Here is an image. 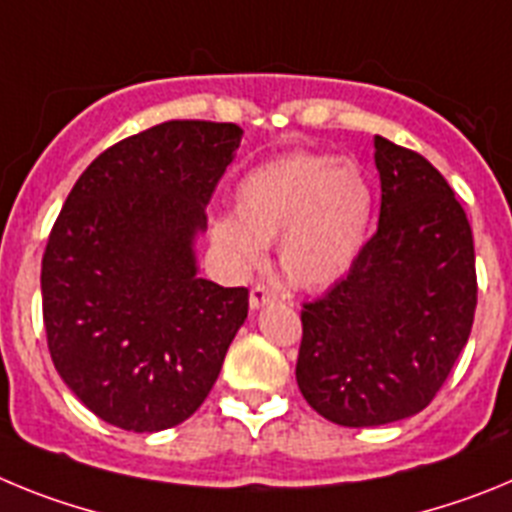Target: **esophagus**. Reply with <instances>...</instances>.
<instances>
[{
	"label": "esophagus",
	"instance_id": "obj_1",
	"mask_svg": "<svg viewBox=\"0 0 512 512\" xmlns=\"http://www.w3.org/2000/svg\"><path fill=\"white\" fill-rule=\"evenodd\" d=\"M271 302H277V295L274 292H269L266 287H253L251 295H248V305H251V310H261V307L271 305Z\"/></svg>",
	"mask_w": 512,
	"mask_h": 512
}]
</instances>
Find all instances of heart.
<instances>
[{
	"instance_id": "heart-1",
	"label": "heart",
	"mask_w": 512,
	"mask_h": 512,
	"mask_svg": "<svg viewBox=\"0 0 512 512\" xmlns=\"http://www.w3.org/2000/svg\"><path fill=\"white\" fill-rule=\"evenodd\" d=\"M372 215V184L356 161L297 151L241 176L233 215L212 220L210 243L238 277L259 269L274 243L289 282L312 292L346 277L364 251Z\"/></svg>"
}]
</instances>
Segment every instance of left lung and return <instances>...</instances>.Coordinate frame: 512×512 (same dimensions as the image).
I'll return each instance as SVG.
<instances>
[{
    "label": "left lung",
    "instance_id": "left-lung-1",
    "mask_svg": "<svg viewBox=\"0 0 512 512\" xmlns=\"http://www.w3.org/2000/svg\"><path fill=\"white\" fill-rule=\"evenodd\" d=\"M377 233L320 300L302 307L297 387L315 413L372 428L420 413L467 346L474 241L449 182L420 153L374 138Z\"/></svg>",
    "mask_w": 512,
    "mask_h": 512
}]
</instances>
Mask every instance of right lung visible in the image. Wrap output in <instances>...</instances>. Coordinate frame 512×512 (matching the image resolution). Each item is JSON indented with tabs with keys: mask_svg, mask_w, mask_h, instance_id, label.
Listing matches in <instances>:
<instances>
[{
	"mask_svg": "<svg viewBox=\"0 0 512 512\" xmlns=\"http://www.w3.org/2000/svg\"><path fill=\"white\" fill-rule=\"evenodd\" d=\"M241 138L233 122L169 120L120 140L53 225L40 271L53 366L122 431L194 415L246 320L248 289L200 277L194 251Z\"/></svg>",
	"mask_w": 512,
	"mask_h": 512,
	"instance_id": "add662e5",
	"label": "right lung"
}]
</instances>
